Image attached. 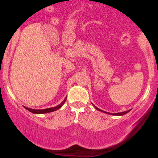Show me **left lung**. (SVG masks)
I'll use <instances>...</instances> for the list:
<instances>
[{
  "label": "left lung",
  "instance_id": "8db88e82",
  "mask_svg": "<svg viewBox=\"0 0 158 158\" xmlns=\"http://www.w3.org/2000/svg\"><path fill=\"white\" fill-rule=\"evenodd\" d=\"M92 105H93V106H94V108H95L96 109H97L98 110H99V111H102V112H103V113H106V114H111V115H115V116H122V115H125V114H127V113H128V112H129L130 110H126V111L120 112V113H114H114H108V112L104 111V110H102L99 109V108H97V107H96L95 106H94V104H92Z\"/></svg>",
  "mask_w": 158,
  "mask_h": 158
}]
</instances>
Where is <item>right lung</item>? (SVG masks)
Listing matches in <instances>:
<instances>
[{"label": "right lung", "mask_w": 158, "mask_h": 158, "mask_svg": "<svg viewBox=\"0 0 158 158\" xmlns=\"http://www.w3.org/2000/svg\"><path fill=\"white\" fill-rule=\"evenodd\" d=\"M66 99H67V97H65V99L62 101V102L60 103V104H59V106H55V107H52V108H46V109H38V110H36V109H32V108H27V107H24V108H26L27 110H28L29 111L32 112V113H33V114H41L50 113V112L55 111V110L59 109V108H60L63 105H64V103L65 102V101H66Z\"/></svg>", "instance_id": "1"}]
</instances>
